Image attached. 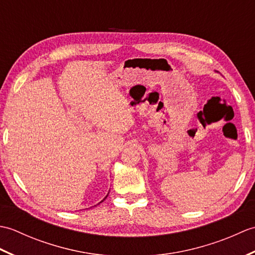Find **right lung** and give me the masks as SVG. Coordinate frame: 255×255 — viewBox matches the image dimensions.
<instances>
[{
    "instance_id": "right-lung-1",
    "label": "right lung",
    "mask_w": 255,
    "mask_h": 255,
    "mask_svg": "<svg viewBox=\"0 0 255 255\" xmlns=\"http://www.w3.org/2000/svg\"><path fill=\"white\" fill-rule=\"evenodd\" d=\"M106 197H107V196H106ZM106 197H105V198H106ZM105 198H104V199H105ZM104 199H103V200H104Z\"/></svg>"
}]
</instances>
